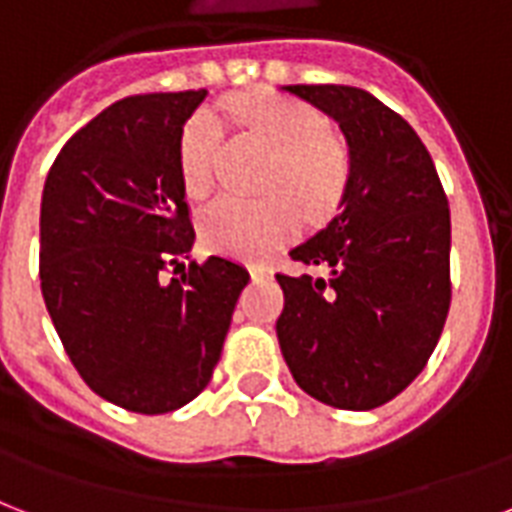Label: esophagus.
Masks as SVG:
<instances>
[{"mask_svg":"<svg viewBox=\"0 0 512 512\" xmlns=\"http://www.w3.org/2000/svg\"><path fill=\"white\" fill-rule=\"evenodd\" d=\"M248 269H251V275H253V277L269 275V267H267V264H261V261H253V264H251V267H248Z\"/></svg>","mask_w":512,"mask_h":512,"instance_id":"34e87169","label":"esophagus"}]
</instances>
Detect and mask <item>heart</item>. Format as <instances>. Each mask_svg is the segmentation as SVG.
I'll list each match as a JSON object with an SVG mask.
<instances>
[{"instance_id":"obj_1","label":"heart","mask_w":512,"mask_h":512,"mask_svg":"<svg viewBox=\"0 0 512 512\" xmlns=\"http://www.w3.org/2000/svg\"><path fill=\"white\" fill-rule=\"evenodd\" d=\"M243 136L272 152L259 189L267 197H219L200 213V235L211 248L267 253L299 229L326 221L344 200L352 178L350 144L328 130L315 106L272 93H245L227 101ZM221 152V125L211 112H194L178 136V170L192 197L211 192Z\"/></svg>"}]
</instances>
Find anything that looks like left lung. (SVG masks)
I'll return each mask as SVG.
<instances>
[{"instance_id":"8db88e82","label":"left lung","mask_w":512,"mask_h":512,"mask_svg":"<svg viewBox=\"0 0 512 512\" xmlns=\"http://www.w3.org/2000/svg\"><path fill=\"white\" fill-rule=\"evenodd\" d=\"M285 90L339 122L352 178L326 227L288 253L301 272L275 275L285 299L277 339L307 395L368 411L425 371L443 334L449 200L427 146L374 95L347 85Z\"/></svg>"}]
</instances>
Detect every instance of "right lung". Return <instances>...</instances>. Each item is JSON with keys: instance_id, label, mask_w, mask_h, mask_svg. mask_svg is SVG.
<instances>
[{"instance_id": "obj_1", "label": "right lung", "mask_w": 512, "mask_h": 512, "mask_svg": "<svg viewBox=\"0 0 512 512\" xmlns=\"http://www.w3.org/2000/svg\"><path fill=\"white\" fill-rule=\"evenodd\" d=\"M205 95L122 98L66 141L42 192L39 280L63 350L95 395L149 417L208 387L251 280L221 256L162 277L194 243L178 136Z\"/></svg>"}]
</instances>
